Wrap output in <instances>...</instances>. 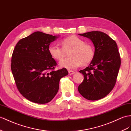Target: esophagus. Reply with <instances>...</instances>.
<instances>
[{"instance_id": "1", "label": "esophagus", "mask_w": 131, "mask_h": 131, "mask_svg": "<svg viewBox=\"0 0 131 131\" xmlns=\"http://www.w3.org/2000/svg\"><path fill=\"white\" fill-rule=\"evenodd\" d=\"M68 72H69V73L70 75H73L75 73V72L73 71H72V70H69Z\"/></svg>"}]
</instances>
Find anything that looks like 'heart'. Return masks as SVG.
I'll return each instance as SVG.
<instances>
[{
	"instance_id": "b5f03b06",
	"label": "heart",
	"mask_w": 131,
	"mask_h": 131,
	"mask_svg": "<svg viewBox=\"0 0 131 131\" xmlns=\"http://www.w3.org/2000/svg\"><path fill=\"white\" fill-rule=\"evenodd\" d=\"M62 47L52 44L49 46L48 51L51 58L55 60H61L65 56L66 51H69V58L60 62V65L67 69H74L80 65L86 66L91 62L95 56L93 46L76 35L66 37L61 40Z\"/></svg>"
}]
</instances>
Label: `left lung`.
<instances>
[{
	"label": "left lung",
	"instance_id": "obj_1",
	"mask_svg": "<svg viewBox=\"0 0 131 131\" xmlns=\"http://www.w3.org/2000/svg\"><path fill=\"white\" fill-rule=\"evenodd\" d=\"M90 39L95 46V56L88 67L80 70L84 76L78 91L87 100L105 97L115 86L121 66L116 41L106 34L93 31L79 34Z\"/></svg>",
	"mask_w": 131,
	"mask_h": 131
}]
</instances>
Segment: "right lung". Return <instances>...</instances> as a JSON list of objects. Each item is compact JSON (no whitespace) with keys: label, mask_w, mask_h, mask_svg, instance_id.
<instances>
[{"label":"right lung","mask_w":131,"mask_h":131,"mask_svg":"<svg viewBox=\"0 0 131 131\" xmlns=\"http://www.w3.org/2000/svg\"><path fill=\"white\" fill-rule=\"evenodd\" d=\"M56 36L36 31L20 40L12 56L11 69L20 93L36 103L53 99L59 88L60 80L68 75L65 68L55 70L57 63L48 48Z\"/></svg>","instance_id":"add662e5"}]
</instances>
